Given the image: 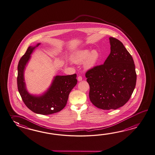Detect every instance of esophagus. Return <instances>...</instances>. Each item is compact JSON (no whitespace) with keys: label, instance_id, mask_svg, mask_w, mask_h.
Returning a JSON list of instances; mask_svg holds the SVG:
<instances>
[{"label":"esophagus","instance_id":"obj_1","mask_svg":"<svg viewBox=\"0 0 155 155\" xmlns=\"http://www.w3.org/2000/svg\"><path fill=\"white\" fill-rule=\"evenodd\" d=\"M82 80V76H79L78 77V81H81Z\"/></svg>","mask_w":155,"mask_h":155}]
</instances>
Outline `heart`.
<instances>
[{
  "label": "heart",
  "mask_w": 155,
  "mask_h": 155,
  "mask_svg": "<svg viewBox=\"0 0 155 155\" xmlns=\"http://www.w3.org/2000/svg\"><path fill=\"white\" fill-rule=\"evenodd\" d=\"M99 58L98 51L94 50L84 49L78 51L73 57V60L77 63H82L85 60L84 66L87 68H91L97 64Z\"/></svg>",
  "instance_id": "heart-1"
}]
</instances>
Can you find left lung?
<instances>
[{"label": "left lung", "instance_id": "left-lung-1", "mask_svg": "<svg viewBox=\"0 0 155 155\" xmlns=\"http://www.w3.org/2000/svg\"><path fill=\"white\" fill-rule=\"evenodd\" d=\"M110 54L104 64L85 73L89 99L96 107L117 109L129 101L135 88L136 73L133 57L123 43L109 38Z\"/></svg>", "mask_w": 155, "mask_h": 155}]
</instances>
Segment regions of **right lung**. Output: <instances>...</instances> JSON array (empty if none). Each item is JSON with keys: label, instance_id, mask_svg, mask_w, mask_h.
I'll return each mask as SVG.
<instances>
[{"label": "right lung", "instance_id": "1", "mask_svg": "<svg viewBox=\"0 0 155 155\" xmlns=\"http://www.w3.org/2000/svg\"><path fill=\"white\" fill-rule=\"evenodd\" d=\"M36 46H29L19 61L17 84L19 93L26 106L36 114L49 115L56 113L65 107L70 93L77 83L76 73L68 76H57L50 88L45 94L36 97L30 94L26 89L24 71L30 54Z\"/></svg>", "mask_w": 155, "mask_h": 155}]
</instances>
